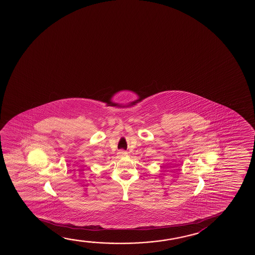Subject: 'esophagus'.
I'll return each mask as SVG.
<instances>
[{
    "mask_svg": "<svg viewBox=\"0 0 255 255\" xmlns=\"http://www.w3.org/2000/svg\"><path fill=\"white\" fill-rule=\"evenodd\" d=\"M118 155L120 157L127 156L128 153L126 152V151H119V152H118Z\"/></svg>",
    "mask_w": 255,
    "mask_h": 255,
    "instance_id": "34e87169",
    "label": "esophagus"
}]
</instances>
